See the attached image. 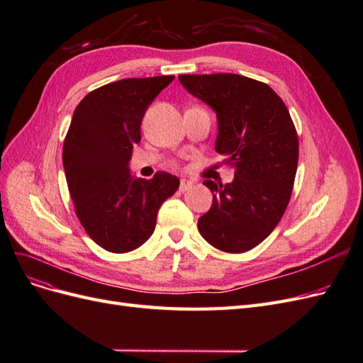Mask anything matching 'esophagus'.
Segmentation results:
<instances>
[{
  "instance_id": "obj_1",
  "label": "esophagus",
  "mask_w": 363,
  "mask_h": 363,
  "mask_svg": "<svg viewBox=\"0 0 363 363\" xmlns=\"http://www.w3.org/2000/svg\"><path fill=\"white\" fill-rule=\"evenodd\" d=\"M192 182L191 180H186V179H183L182 182H180V191L182 192H184V191H188V189H191L192 188Z\"/></svg>"
}]
</instances>
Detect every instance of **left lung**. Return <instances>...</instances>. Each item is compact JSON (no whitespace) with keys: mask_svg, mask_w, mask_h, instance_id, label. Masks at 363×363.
<instances>
[{"mask_svg":"<svg viewBox=\"0 0 363 363\" xmlns=\"http://www.w3.org/2000/svg\"><path fill=\"white\" fill-rule=\"evenodd\" d=\"M218 116L216 151L235 168L232 183L204 180L213 194L199 219L208 244L244 252L267 239L286 211L298 164V135L286 104L267 83L239 74L179 75Z\"/></svg>","mask_w":363,"mask_h":363,"instance_id":"8db88e82","label":"left lung"}]
</instances>
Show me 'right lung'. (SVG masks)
Wrapping results in <instances>:
<instances>
[{"mask_svg":"<svg viewBox=\"0 0 363 363\" xmlns=\"http://www.w3.org/2000/svg\"><path fill=\"white\" fill-rule=\"evenodd\" d=\"M172 80L159 75L108 83L74 111L63 142L69 195L86 233L111 252L133 251L148 240L162 203L180 186L169 172L145 180L128 169L147 108Z\"/></svg>","mask_w":363,"mask_h":363,"instance_id":"right-lung-1","label":"right lung"}]
</instances>
